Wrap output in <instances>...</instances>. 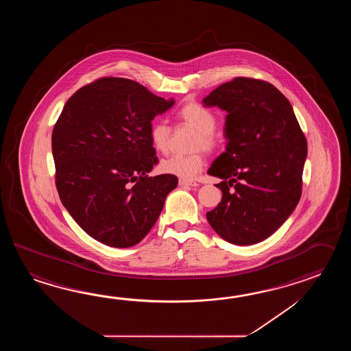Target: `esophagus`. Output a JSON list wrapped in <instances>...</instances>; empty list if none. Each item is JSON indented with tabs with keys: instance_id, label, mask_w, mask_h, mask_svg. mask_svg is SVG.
<instances>
[{
	"instance_id": "1",
	"label": "esophagus",
	"mask_w": 351,
	"mask_h": 351,
	"mask_svg": "<svg viewBox=\"0 0 351 351\" xmlns=\"http://www.w3.org/2000/svg\"><path fill=\"white\" fill-rule=\"evenodd\" d=\"M179 186H197V183L194 182V180H186V179H179Z\"/></svg>"
}]
</instances>
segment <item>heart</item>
I'll return each instance as SVG.
<instances>
[{"instance_id":"heart-1","label":"heart","mask_w":351,"mask_h":351,"mask_svg":"<svg viewBox=\"0 0 351 351\" xmlns=\"http://www.w3.org/2000/svg\"><path fill=\"white\" fill-rule=\"evenodd\" d=\"M177 118L197 132L194 149H204L212 153L218 148V141L213 133L217 127V118L213 112L195 101H188L177 110ZM149 135L150 142L156 150L160 153L168 152L171 145V128L165 121L153 123ZM203 165L204 157L202 153L172 156L162 162L160 171L178 178L192 179L201 172Z\"/></svg>"}]
</instances>
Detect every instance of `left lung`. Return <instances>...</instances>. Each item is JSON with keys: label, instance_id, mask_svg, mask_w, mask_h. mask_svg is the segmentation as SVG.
<instances>
[{"label": "left lung", "instance_id": "1", "mask_svg": "<svg viewBox=\"0 0 351 351\" xmlns=\"http://www.w3.org/2000/svg\"><path fill=\"white\" fill-rule=\"evenodd\" d=\"M203 105L228 112L226 152L208 171L222 179L216 184L222 199L207 219L230 243H258L281 227L301 198L305 135L290 101L263 80L234 77Z\"/></svg>", "mask_w": 351, "mask_h": 351}]
</instances>
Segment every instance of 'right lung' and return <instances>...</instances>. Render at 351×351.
<instances>
[{
	"label": "right lung",
	"mask_w": 351,
	"mask_h": 351,
	"mask_svg": "<svg viewBox=\"0 0 351 351\" xmlns=\"http://www.w3.org/2000/svg\"><path fill=\"white\" fill-rule=\"evenodd\" d=\"M173 104L124 77H100L67 100L51 138L55 183L90 237L127 248L157 222L178 178L148 177L158 163L149 132Z\"/></svg>",
	"instance_id": "right-lung-1"
}]
</instances>
